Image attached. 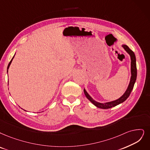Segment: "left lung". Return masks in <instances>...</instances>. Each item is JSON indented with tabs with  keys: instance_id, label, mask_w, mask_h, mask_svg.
<instances>
[{
	"instance_id": "left-lung-1",
	"label": "left lung",
	"mask_w": 150,
	"mask_h": 150,
	"mask_svg": "<svg viewBox=\"0 0 150 150\" xmlns=\"http://www.w3.org/2000/svg\"><path fill=\"white\" fill-rule=\"evenodd\" d=\"M122 47L124 48V49L127 52V53L130 55V72H131V77H130V82L129 83V86L127 87V88L124 93L121 96L120 98H119L118 99L116 100H113L111 101H109V102H105V103H100L98 102V101H95L93 100L90 95L87 93V92L86 91V89H83V92H84V94L86 95V97L97 108H99L101 109H108L111 108L112 107H115L119 104H121L123 103L124 101L127 100V98L129 97V95L132 91V89L134 88L135 82L136 81L137 79V66H136V58L135 53H134L133 51H132L127 45H122Z\"/></svg>"
}]
</instances>
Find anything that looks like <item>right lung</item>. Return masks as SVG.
<instances>
[{"label": "right lung", "mask_w": 150, "mask_h": 150, "mask_svg": "<svg viewBox=\"0 0 150 150\" xmlns=\"http://www.w3.org/2000/svg\"><path fill=\"white\" fill-rule=\"evenodd\" d=\"M14 57H15V55L13 56V57L12 58V59H11V61L10 62V63H9V64H8V67H7V74H8V68H9V67H10V64H11V62H12V60H13V59Z\"/></svg>", "instance_id": "1"}]
</instances>
